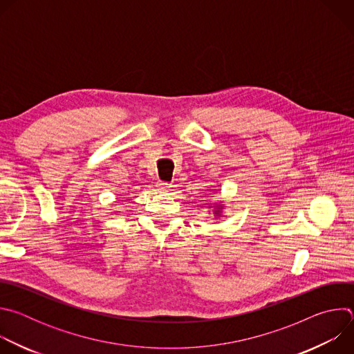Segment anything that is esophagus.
<instances>
[{"instance_id": "34e87169", "label": "esophagus", "mask_w": 354, "mask_h": 354, "mask_svg": "<svg viewBox=\"0 0 354 354\" xmlns=\"http://www.w3.org/2000/svg\"><path fill=\"white\" fill-rule=\"evenodd\" d=\"M158 189L161 190V192H168V190H171V187H172V185L171 183H168V182H158Z\"/></svg>"}]
</instances>
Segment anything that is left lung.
<instances>
[{"mask_svg":"<svg viewBox=\"0 0 354 354\" xmlns=\"http://www.w3.org/2000/svg\"><path fill=\"white\" fill-rule=\"evenodd\" d=\"M221 209H223L221 206H217V210H214V214H216V216H220V213H221L220 210H221Z\"/></svg>","mask_w":354,"mask_h":354,"instance_id":"1","label":"left lung"}]
</instances>
